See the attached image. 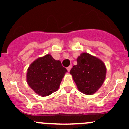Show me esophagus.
<instances>
[{
  "label": "esophagus",
  "instance_id": "1",
  "mask_svg": "<svg viewBox=\"0 0 129 129\" xmlns=\"http://www.w3.org/2000/svg\"><path fill=\"white\" fill-rule=\"evenodd\" d=\"M71 68H72V65H70V66H69V67H67V70H68V72H70V69H71Z\"/></svg>",
  "mask_w": 129,
  "mask_h": 129
}]
</instances>
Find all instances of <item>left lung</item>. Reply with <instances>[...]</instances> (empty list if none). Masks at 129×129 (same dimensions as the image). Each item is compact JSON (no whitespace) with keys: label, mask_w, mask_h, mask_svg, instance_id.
<instances>
[{"label":"left lung","mask_w":129,"mask_h":129,"mask_svg":"<svg viewBox=\"0 0 129 129\" xmlns=\"http://www.w3.org/2000/svg\"><path fill=\"white\" fill-rule=\"evenodd\" d=\"M77 62L70 70V74L77 88L86 95L95 94L105 79V64L100 59L86 52L78 56Z\"/></svg>","instance_id":"left-lung-1"}]
</instances>
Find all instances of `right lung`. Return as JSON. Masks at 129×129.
I'll return each mask as SVG.
<instances>
[{
	"instance_id": "obj_1",
	"label": "right lung",
	"mask_w": 129,
	"mask_h": 129,
	"mask_svg": "<svg viewBox=\"0 0 129 129\" xmlns=\"http://www.w3.org/2000/svg\"><path fill=\"white\" fill-rule=\"evenodd\" d=\"M67 70L60 61L50 54L37 58L28 67L26 80L29 87L39 95H50L59 89Z\"/></svg>"
}]
</instances>
